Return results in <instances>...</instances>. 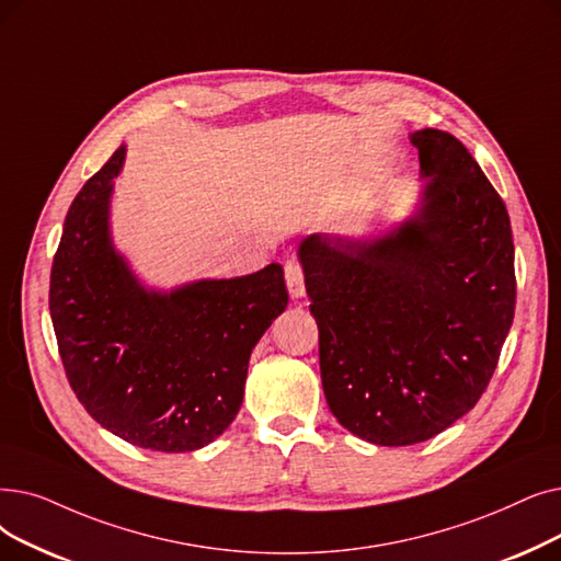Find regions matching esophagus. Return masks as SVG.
I'll return each mask as SVG.
<instances>
[{"mask_svg": "<svg viewBox=\"0 0 561 561\" xmlns=\"http://www.w3.org/2000/svg\"><path fill=\"white\" fill-rule=\"evenodd\" d=\"M284 277H286V288H288L290 298H302L305 296V275H302L300 261L290 259L284 265Z\"/></svg>", "mask_w": 561, "mask_h": 561, "instance_id": "esophagus-1", "label": "esophagus"}]
</instances>
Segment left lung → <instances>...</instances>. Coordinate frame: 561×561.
Returning <instances> with one entry per match:
<instances>
[{"mask_svg":"<svg viewBox=\"0 0 561 561\" xmlns=\"http://www.w3.org/2000/svg\"><path fill=\"white\" fill-rule=\"evenodd\" d=\"M422 202L385 236L298 250L332 415L382 447L424 443L477 405L514 323L508 213L454 135H410Z\"/></svg>","mask_w":561,"mask_h":561,"instance_id":"1","label":"left lung"}]
</instances>
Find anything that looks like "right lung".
<instances>
[{
    "instance_id": "add662e5",
    "label": "right lung",
    "mask_w": 561,
    "mask_h": 561,
    "mask_svg": "<svg viewBox=\"0 0 561 561\" xmlns=\"http://www.w3.org/2000/svg\"><path fill=\"white\" fill-rule=\"evenodd\" d=\"M126 146L72 202L50 273L66 378L103 428L153 451H194L236 420L252 348L286 309L279 263L169 294L146 288L114 250L110 199Z\"/></svg>"
}]
</instances>
